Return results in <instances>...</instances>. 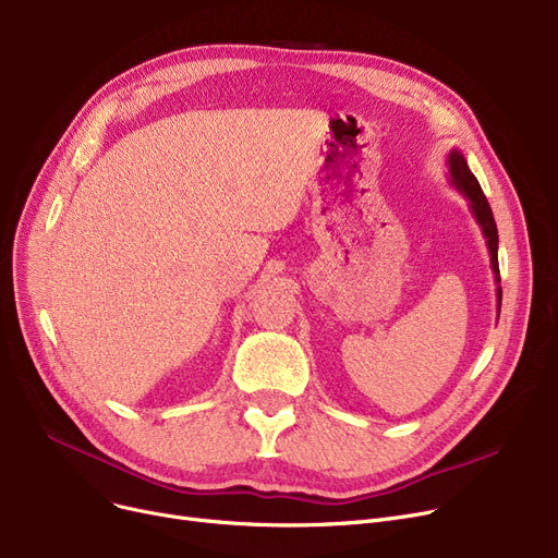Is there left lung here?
Instances as JSON below:
<instances>
[{
	"label": "left lung",
	"mask_w": 558,
	"mask_h": 558,
	"mask_svg": "<svg viewBox=\"0 0 558 558\" xmlns=\"http://www.w3.org/2000/svg\"><path fill=\"white\" fill-rule=\"evenodd\" d=\"M448 173H450V183L468 201V208H471L477 226L484 232V240H486L488 255H490V269L495 274V284H497V314H500L502 287H500V264H497V226L493 219V210H490V205L475 179V173L468 169V162L459 149H452L448 154Z\"/></svg>",
	"instance_id": "obj_1"
}]
</instances>
